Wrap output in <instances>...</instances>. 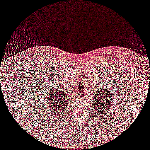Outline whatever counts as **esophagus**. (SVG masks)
<instances>
[{
  "label": "esophagus",
  "instance_id": "1",
  "mask_svg": "<svg viewBox=\"0 0 150 150\" xmlns=\"http://www.w3.org/2000/svg\"><path fill=\"white\" fill-rule=\"evenodd\" d=\"M80 96L81 97H82V98H83L84 96H85V94H84V93H80Z\"/></svg>",
  "mask_w": 150,
  "mask_h": 150
}]
</instances>
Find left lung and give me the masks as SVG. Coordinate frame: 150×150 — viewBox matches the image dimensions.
<instances>
[{"instance_id": "1", "label": "left lung", "mask_w": 150, "mask_h": 150, "mask_svg": "<svg viewBox=\"0 0 150 150\" xmlns=\"http://www.w3.org/2000/svg\"><path fill=\"white\" fill-rule=\"evenodd\" d=\"M112 94L111 93L105 91H98V93H96V95L95 96L94 105L93 108L95 109L96 111L98 113H103L104 110H106L109 108L110 105L112 102L111 98Z\"/></svg>"}]
</instances>
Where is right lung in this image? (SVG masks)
Instances as JSON below:
<instances>
[{
	"instance_id": "obj_1",
	"label": "right lung",
	"mask_w": 150,
	"mask_h": 150,
	"mask_svg": "<svg viewBox=\"0 0 150 150\" xmlns=\"http://www.w3.org/2000/svg\"><path fill=\"white\" fill-rule=\"evenodd\" d=\"M49 92L47 100L50 108L54 112L62 115L64 109L67 107L68 101L70 100V98L64 88H52Z\"/></svg>"
}]
</instances>
